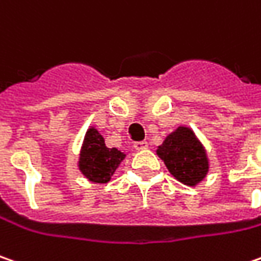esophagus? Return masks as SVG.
I'll use <instances>...</instances> for the list:
<instances>
[{"label":"esophagus","instance_id":"1","mask_svg":"<svg viewBox=\"0 0 261 261\" xmlns=\"http://www.w3.org/2000/svg\"><path fill=\"white\" fill-rule=\"evenodd\" d=\"M134 147L137 150H144L148 147V143L147 141H137V143H134Z\"/></svg>","mask_w":261,"mask_h":261}]
</instances>
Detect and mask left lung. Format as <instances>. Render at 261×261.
I'll return each instance as SVG.
<instances>
[{"mask_svg": "<svg viewBox=\"0 0 261 261\" xmlns=\"http://www.w3.org/2000/svg\"><path fill=\"white\" fill-rule=\"evenodd\" d=\"M158 156L175 179L188 186H195L208 173L210 162L202 143L188 127H177L159 146Z\"/></svg>", "mask_w": 261, "mask_h": 261, "instance_id": "left-lung-1", "label": "left lung"}]
</instances>
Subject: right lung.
I'll return each mask as SVG.
<instances>
[{
    "instance_id": "add662e5",
    "label": "right lung",
    "mask_w": 261,
    "mask_h": 261,
    "mask_svg": "<svg viewBox=\"0 0 261 261\" xmlns=\"http://www.w3.org/2000/svg\"><path fill=\"white\" fill-rule=\"evenodd\" d=\"M125 154L118 148L105 146V140L96 128L86 131L79 154V170L94 184H107L120 166Z\"/></svg>"
}]
</instances>
